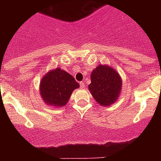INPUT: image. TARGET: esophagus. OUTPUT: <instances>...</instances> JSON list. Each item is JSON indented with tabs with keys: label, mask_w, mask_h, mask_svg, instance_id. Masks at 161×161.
<instances>
[{
	"label": "esophagus",
	"mask_w": 161,
	"mask_h": 161,
	"mask_svg": "<svg viewBox=\"0 0 161 161\" xmlns=\"http://www.w3.org/2000/svg\"><path fill=\"white\" fill-rule=\"evenodd\" d=\"M80 87H81V88H85V84L84 83L83 81L80 82Z\"/></svg>",
	"instance_id": "34e87169"
}]
</instances>
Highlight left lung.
Returning <instances> with one entry per match:
<instances>
[{
  "label": "left lung",
  "instance_id": "left-lung-1",
  "mask_svg": "<svg viewBox=\"0 0 161 161\" xmlns=\"http://www.w3.org/2000/svg\"><path fill=\"white\" fill-rule=\"evenodd\" d=\"M89 89L98 103L109 106L118 99L122 89V80L114 69L106 65H99L91 73Z\"/></svg>",
  "mask_w": 161,
  "mask_h": 161
}]
</instances>
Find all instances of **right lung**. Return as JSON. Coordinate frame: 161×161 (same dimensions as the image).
Wrapping results in <instances>:
<instances>
[{"instance_id": "1", "label": "right lung", "mask_w": 161, "mask_h": 161, "mask_svg": "<svg viewBox=\"0 0 161 161\" xmlns=\"http://www.w3.org/2000/svg\"><path fill=\"white\" fill-rule=\"evenodd\" d=\"M79 84L72 75L58 68L45 75L40 83V93L44 102L54 106H64Z\"/></svg>"}]
</instances>
